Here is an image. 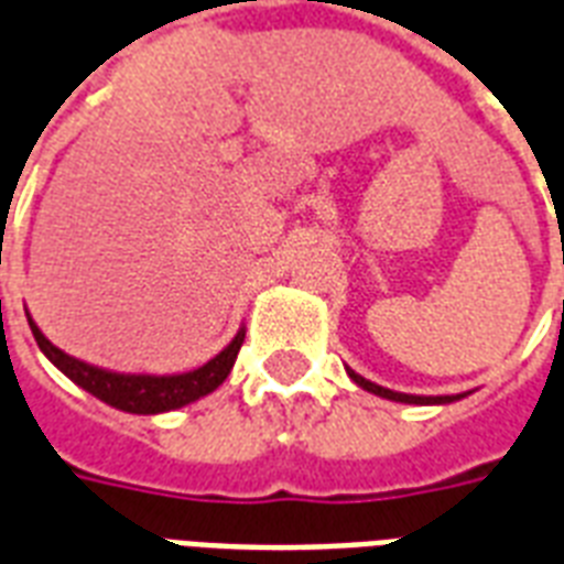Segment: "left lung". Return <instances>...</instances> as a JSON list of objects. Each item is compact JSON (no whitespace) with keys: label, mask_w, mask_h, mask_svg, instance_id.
<instances>
[{"label":"left lung","mask_w":564,"mask_h":564,"mask_svg":"<svg viewBox=\"0 0 564 564\" xmlns=\"http://www.w3.org/2000/svg\"><path fill=\"white\" fill-rule=\"evenodd\" d=\"M349 378L355 381L358 387H364L367 393H376L381 399H390V402H405V405H449L455 399H464L467 393H458V397H414V393H397V390H387V387L376 384V381H369V378L358 376L355 369H346Z\"/></svg>","instance_id":"left-lung-1"}]
</instances>
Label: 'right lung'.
<instances>
[{"label": "right lung", "instance_id": "right-lung-1", "mask_svg": "<svg viewBox=\"0 0 564 564\" xmlns=\"http://www.w3.org/2000/svg\"><path fill=\"white\" fill-rule=\"evenodd\" d=\"M29 328H32L43 355L53 360L73 384H79L91 397L118 408V411H127V414H165V411H177V408L192 405L206 393H213L215 387L225 384L245 343V328H239L225 349L213 360H206L204 367L174 372V376H148V372H115V369L94 367L88 360L73 358L43 337V330L34 325L32 316H29Z\"/></svg>", "mask_w": 564, "mask_h": 564}]
</instances>
